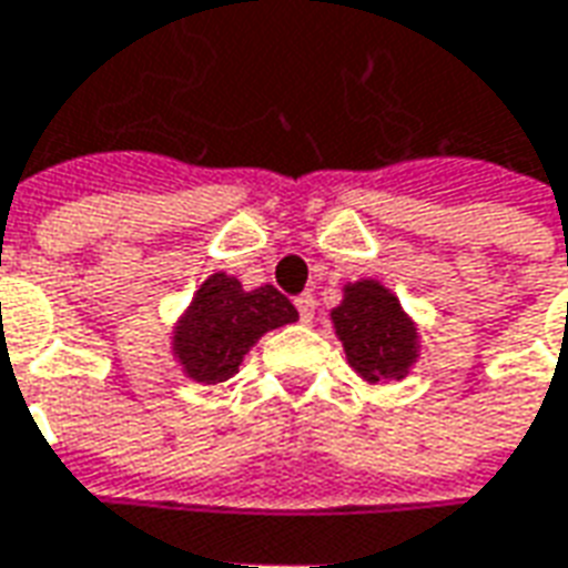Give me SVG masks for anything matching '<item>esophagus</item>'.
Instances as JSON below:
<instances>
[{"mask_svg": "<svg viewBox=\"0 0 568 568\" xmlns=\"http://www.w3.org/2000/svg\"><path fill=\"white\" fill-rule=\"evenodd\" d=\"M295 307L297 313H301V323H313V313H316V301H313V295H297Z\"/></svg>", "mask_w": 568, "mask_h": 568, "instance_id": "34e87169", "label": "esophagus"}]
</instances>
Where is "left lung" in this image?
<instances>
[{
  "label": "left lung",
  "instance_id": "8db88e82",
  "mask_svg": "<svg viewBox=\"0 0 568 568\" xmlns=\"http://www.w3.org/2000/svg\"><path fill=\"white\" fill-rule=\"evenodd\" d=\"M328 316L347 363L368 384L403 381L418 363V325L378 280L344 285V297Z\"/></svg>",
  "mask_w": 568,
  "mask_h": 568
}]
</instances>
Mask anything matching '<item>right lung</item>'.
<instances>
[{
	"label": "right lung",
	"instance_id": "obj_1",
	"mask_svg": "<svg viewBox=\"0 0 568 568\" xmlns=\"http://www.w3.org/2000/svg\"><path fill=\"white\" fill-rule=\"evenodd\" d=\"M297 320L295 304L273 285L245 292L230 273H212L172 328V356L200 384L230 381L261 335Z\"/></svg>",
	"mask_w": 568,
	"mask_h": 568
}]
</instances>
